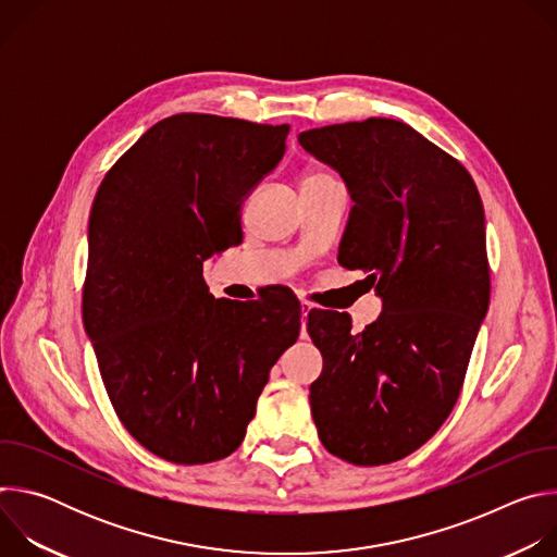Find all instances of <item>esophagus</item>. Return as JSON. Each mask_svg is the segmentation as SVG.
Listing matches in <instances>:
<instances>
[{"label":"esophagus","instance_id":"obj_1","mask_svg":"<svg viewBox=\"0 0 557 557\" xmlns=\"http://www.w3.org/2000/svg\"><path fill=\"white\" fill-rule=\"evenodd\" d=\"M310 310H312V304L310 301H301V317H306Z\"/></svg>","mask_w":557,"mask_h":557}]
</instances>
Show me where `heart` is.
I'll return each mask as SVG.
<instances>
[{
	"label": "heart",
	"instance_id": "1",
	"mask_svg": "<svg viewBox=\"0 0 557 557\" xmlns=\"http://www.w3.org/2000/svg\"><path fill=\"white\" fill-rule=\"evenodd\" d=\"M310 176H320V174H308V176H306V178H310Z\"/></svg>",
	"mask_w": 557,
	"mask_h": 557
}]
</instances>
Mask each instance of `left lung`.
<instances>
[{
    "mask_svg": "<svg viewBox=\"0 0 557 557\" xmlns=\"http://www.w3.org/2000/svg\"><path fill=\"white\" fill-rule=\"evenodd\" d=\"M297 140L344 178L355 207L339 264L368 273L383 301L361 333L344 312H308L324 357L312 421L337 458L387 465L430 441L456 406L490 308L483 202L456 158L401 121L372 116Z\"/></svg>",
    "mask_w": 557,
    "mask_h": 557,
    "instance_id": "obj_1",
    "label": "left lung"
}]
</instances>
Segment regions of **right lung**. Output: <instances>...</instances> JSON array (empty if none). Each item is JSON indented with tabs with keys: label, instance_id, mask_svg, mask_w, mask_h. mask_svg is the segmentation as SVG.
I'll return each instance as SVG.
<instances>
[{
	"label": "right lung",
	"instance_id": "right-lung-1",
	"mask_svg": "<svg viewBox=\"0 0 557 557\" xmlns=\"http://www.w3.org/2000/svg\"><path fill=\"white\" fill-rule=\"evenodd\" d=\"M288 125L176 114L106 174L90 213L84 324L110 401L151 454H233L282 352L299 337L288 295H209L202 264L243 240L240 209L286 151Z\"/></svg>",
	"mask_w": 557,
	"mask_h": 557
}]
</instances>
